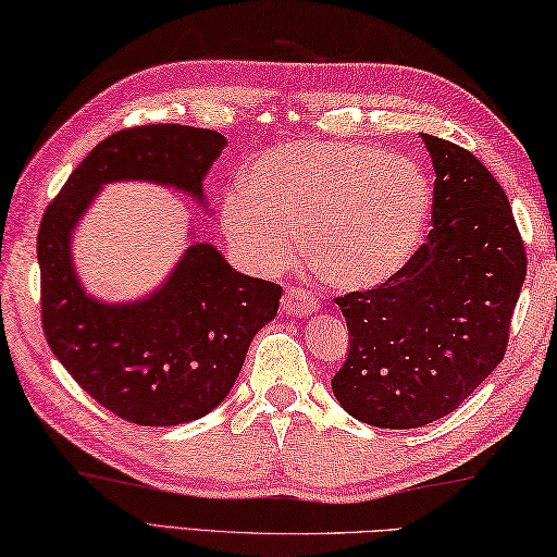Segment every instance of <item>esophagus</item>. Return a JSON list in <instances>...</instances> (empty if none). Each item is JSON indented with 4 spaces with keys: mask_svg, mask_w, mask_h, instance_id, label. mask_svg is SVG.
<instances>
[{
    "mask_svg": "<svg viewBox=\"0 0 557 557\" xmlns=\"http://www.w3.org/2000/svg\"><path fill=\"white\" fill-rule=\"evenodd\" d=\"M318 311V300L308 294L304 288H286L284 298H281V313L284 315H296V318H306Z\"/></svg>",
    "mask_w": 557,
    "mask_h": 557,
    "instance_id": "esophagus-1",
    "label": "esophagus"
}]
</instances>
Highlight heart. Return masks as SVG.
<instances>
[{"label":"heart","instance_id":"1","mask_svg":"<svg viewBox=\"0 0 557 557\" xmlns=\"http://www.w3.org/2000/svg\"><path fill=\"white\" fill-rule=\"evenodd\" d=\"M432 187L417 162L372 145L294 140L263 150L222 202V226L251 269L276 273L296 239L327 284H387L424 242Z\"/></svg>","mask_w":557,"mask_h":557}]
</instances>
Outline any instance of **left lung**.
<instances>
[{
	"label": "left lung",
	"mask_w": 557,
	"mask_h": 557,
	"mask_svg": "<svg viewBox=\"0 0 557 557\" xmlns=\"http://www.w3.org/2000/svg\"><path fill=\"white\" fill-rule=\"evenodd\" d=\"M422 140L436 172L430 239L387 284L335 298L350 350L333 395L385 430L451 414L496 370L525 281V249L496 177L459 145Z\"/></svg>",
	"instance_id": "1"
}]
</instances>
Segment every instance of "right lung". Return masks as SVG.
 <instances>
[{
    "label": "right lung",
    "instance_id": "right-lung-1",
    "mask_svg": "<svg viewBox=\"0 0 557 557\" xmlns=\"http://www.w3.org/2000/svg\"><path fill=\"white\" fill-rule=\"evenodd\" d=\"M222 133L140 125L98 143L41 219V323L69 375L98 405L143 426L212 412L230 395L246 350L278 311L281 286L232 269L214 244H189L158 288L138 300L88 294L73 263V232L111 182H150L207 209L205 177Z\"/></svg>",
    "mask_w": 557,
    "mask_h": 557
}]
</instances>
